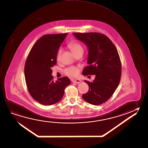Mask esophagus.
I'll return each instance as SVG.
<instances>
[{
    "label": "esophagus",
    "instance_id": "obj_1",
    "mask_svg": "<svg viewBox=\"0 0 148 148\" xmlns=\"http://www.w3.org/2000/svg\"><path fill=\"white\" fill-rule=\"evenodd\" d=\"M72 82L74 83H76V84H79V83H80L82 81L81 80H79V79H73V80H72Z\"/></svg>",
    "mask_w": 148,
    "mask_h": 148
}]
</instances>
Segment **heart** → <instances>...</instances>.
<instances>
[{
  "label": "heart",
  "mask_w": 148,
  "mask_h": 148,
  "mask_svg": "<svg viewBox=\"0 0 148 148\" xmlns=\"http://www.w3.org/2000/svg\"><path fill=\"white\" fill-rule=\"evenodd\" d=\"M68 46L74 55L77 52L80 51H83V47L82 45L77 40H72L68 44ZM62 51V49L59 50L58 52V60L60 59ZM64 73L66 75L69 76L75 77V76H77L79 73V69L76 66H71L69 68H66L64 70Z\"/></svg>",
  "instance_id": "1"
}]
</instances>
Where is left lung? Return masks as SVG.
Segmentation results:
<instances>
[{
  "mask_svg": "<svg viewBox=\"0 0 148 148\" xmlns=\"http://www.w3.org/2000/svg\"><path fill=\"white\" fill-rule=\"evenodd\" d=\"M77 39L88 48V66L83 70L85 76L95 75L92 82L84 80L89 90L82 95L85 101L100 105L111 97L119 85L122 64L116 48L106 35L96 32L74 33Z\"/></svg>",
  "mask_w": 148,
  "mask_h": 148,
  "instance_id": "1",
  "label": "left lung"
}]
</instances>
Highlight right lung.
I'll list each match as a JSON object with an SVG mask.
<instances>
[{
    "label": "right lung",
    "mask_w": 148,
    "mask_h": 148,
    "mask_svg": "<svg viewBox=\"0 0 148 148\" xmlns=\"http://www.w3.org/2000/svg\"><path fill=\"white\" fill-rule=\"evenodd\" d=\"M65 34H47L37 40L26 59L24 75L27 90L36 101L45 106L56 103L62 98L70 84L68 77L53 82L51 68L57 64L58 51Z\"/></svg>",
    "instance_id": "right-lung-1"
}]
</instances>
